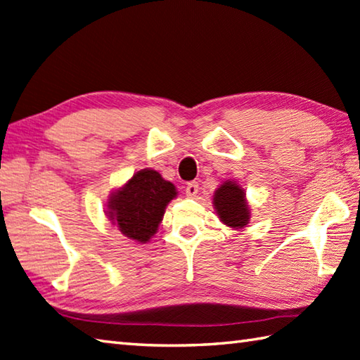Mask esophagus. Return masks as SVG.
<instances>
[{
    "label": "esophagus",
    "instance_id": "esophagus-1",
    "mask_svg": "<svg viewBox=\"0 0 360 360\" xmlns=\"http://www.w3.org/2000/svg\"><path fill=\"white\" fill-rule=\"evenodd\" d=\"M198 192H200V186H198L196 181L188 182V184L186 186V195L188 198H195L198 195Z\"/></svg>",
    "mask_w": 360,
    "mask_h": 360
}]
</instances>
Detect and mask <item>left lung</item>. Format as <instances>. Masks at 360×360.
<instances>
[{
	"label": "left lung",
	"instance_id": "8db88e82",
	"mask_svg": "<svg viewBox=\"0 0 360 360\" xmlns=\"http://www.w3.org/2000/svg\"><path fill=\"white\" fill-rule=\"evenodd\" d=\"M213 204H215L221 221H224L229 227L238 229L248 224L249 209L246 205V200H244V193L232 181L224 182L217 190Z\"/></svg>",
	"mask_w": 360,
	"mask_h": 360
}]
</instances>
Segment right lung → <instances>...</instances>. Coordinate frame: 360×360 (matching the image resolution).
Instances as JSON below:
<instances>
[{
  "mask_svg": "<svg viewBox=\"0 0 360 360\" xmlns=\"http://www.w3.org/2000/svg\"><path fill=\"white\" fill-rule=\"evenodd\" d=\"M176 196V188L150 168L137 172L112 195L108 217L128 238L147 243L156 233L167 204Z\"/></svg>",
  "mask_w": 360,
  "mask_h": 360,
  "instance_id": "right-lung-1",
  "label": "right lung"
}]
</instances>
